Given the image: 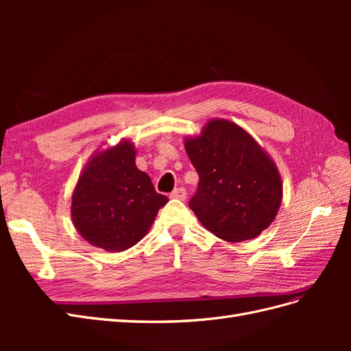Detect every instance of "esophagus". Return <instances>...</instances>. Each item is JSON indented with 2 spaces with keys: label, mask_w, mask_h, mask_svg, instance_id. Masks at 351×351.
Here are the masks:
<instances>
[{
  "label": "esophagus",
  "mask_w": 351,
  "mask_h": 351,
  "mask_svg": "<svg viewBox=\"0 0 351 351\" xmlns=\"http://www.w3.org/2000/svg\"><path fill=\"white\" fill-rule=\"evenodd\" d=\"M186 189L184 187H177L174 192L169 195L173 199H178V200H184L186 199Z\"/></svg>",
  "instance_id": "esophagus-1"
}]
</instances>
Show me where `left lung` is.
<instances>
[{
    "label": "left lung",
    "mask_w": 351,
    "mask_h": 351,
    "mask_svg": "<svg viewBox=\"0 0 351 351\" xmlns=\"http://www.w3.org/2000/svg\"><path fill=\"white\" fill-rule=\"evenodd\" d=\"M199 174L189 202L206 230L226 241L259 236L278 214L282 182L274 159L239 124L212 119L199 136L184 137Z\"/></svg>",
    "instance_id": "obj_1"
}]
</instances>
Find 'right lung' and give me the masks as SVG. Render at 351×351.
<instances>
[{
  "instance_id": "right-lung-1",
  "label": "right lung",
  "mask_w": 351,
  "mask_h": 351,
  "mask_svg": "<svg viewBox=\"0 0 351 351\" xmlns=\"http://www.w3.org/2000/svg\"><path fill=\"white\" fill-rule=\"evenodd\" d=\"M167 202L136 167L134 143L123 139L95 152L83 168L73 190L71 219L92 246L123 252L146 236Z\"/></svg>"
}]
</instances>
